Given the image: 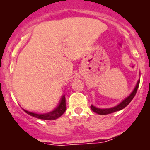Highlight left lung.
Wrapping results in <instances>:
<instances>
[{"label":"left lung","instance_id":"8db88e82","mask_svg":"<svg viewBox=\"0 0 150 150\" xmlns=\"http://www.w3.org/2000/svg\"><path fill=\"white\" fill-rule=\"evenodd\" d=\"M139 84H140V80H138V82H137V85H136L135 88H134V89L133 90V91L132 92V94H130L128 97H126L123 101H122V102L120 103L119 105H117V106L112 107V108H103V109H101V108H96V107L93 106V105H91V110L94 112L101 115H108V114H111V113H113V112H117V111H120V110L123 109V108H124L125 107L127 106V105L129 104V103L132 100V99L134 98L136 93H137V90H138V87H139Z\"/></svg>","mask_w":150,"mask_h":150}]
</instances>
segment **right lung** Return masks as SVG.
<instances>
[{
    "instance_id": "obj_1",
    "label": "right lung",
    "mask_w": 150,
    "mask_h": 150,
    "mask_svg": "<svg viewBox=\"0 0 150 150\" xmlns=\"http://www.w3.org/2000/svg\"><path fill=\"white\" fill-rule=\"evenodd\" d=\"M66 110V103H65V97L64 95L62 96L61 98V101H60L59 104L53 111L50 112H48L46 114H42V115H39V114L33 113V112H28L24 110V112L27 114L30 115V116H33L34 117L38 118V119H42V120H56L57 118L59 117L60 116L64 113Z\"/></svg>"
}]
</instances>
